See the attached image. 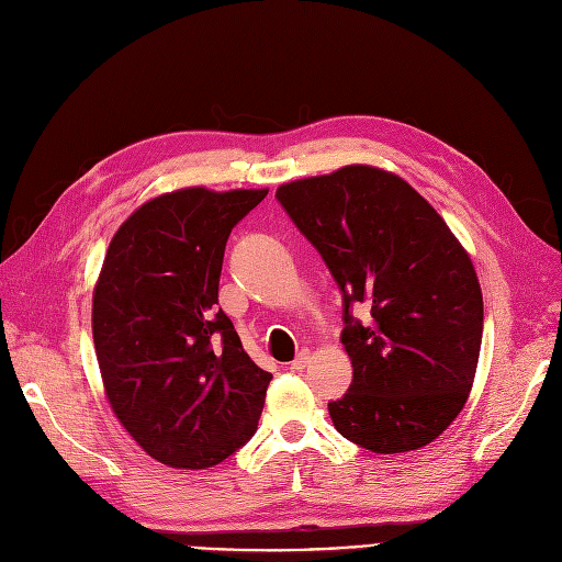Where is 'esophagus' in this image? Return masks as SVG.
Wrapping results in <instances>:
<instances>
[{
  "instance_id": "1",
  "label": "esophagus",
  "mask_w": 562,
  "mask_h": 562,
  "mask_svg": "<svg viewBox=\"0 0 562 562\" xmlns=\"http://www.w3.org/2000/svg\"><path fill=\"white\" fill-rule=\"evenodd\" d=\"M307 363H310V351L301 349L299 357L292 361V370H303Z\"/></svg>"
}]
</instances>
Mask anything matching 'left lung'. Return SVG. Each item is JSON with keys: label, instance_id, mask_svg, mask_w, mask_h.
Wrapping results in <instances>:
<instances>
[{"label": "left lung", "instance_id": "left-lung-1", "mask_svg": "<svg viewBox=\"0 0 562 562\" xmlns=\"http://www.w3.org/2000/svg\"><path fill=\"white\" fill-rule=\"evenodd\" d=\"M276 199L342 292L355 380L328 403L334 426L375 453L430 445L459 417L480 361L484 301L463 245L412 184L375 166L286 182Z\"/></svg>", "mask_w": 562, "mask_h": 562}]
</instances>
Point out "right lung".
<instances>
[{
  "label": "right lung",
  "mask_w": 562,
  "mask_h": 562,
  "mask_svg": "<svg viewBox=\"0 0 562 562\" xmlns=\"http://www.w3.org/2000/svg\"><path fill=\"white\" fill-rule=\"evenodd\" d=\"M268 190L187 187L143 203L103 259L92 336L106 398L155 461L205 470L252 438L270 372L217 307L232 228Z\"/></svg>",
  "instance_id": "add662e5"
}]
</instances>
